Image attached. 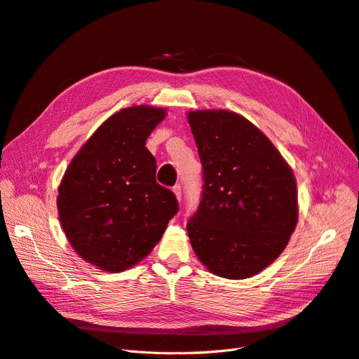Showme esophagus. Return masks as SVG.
Instances as JSON below:
<instances>
[{"instance_id":"1","label":"esophagus","mask_w":359,"mask_h":359,"mask_svg":"<svg viewBox=\"0 0 359 359\" xmlns=\"http://www.w3.org/2000/svg\"><path fill=\"white\" fill-rule=\"evenodd\" d=\"M172 191H174V194H175V197H177L178 202H181V198H182V194H181V185H180V184H178V185H175V187L172 189Z\"/></svg>"}]
</instances>
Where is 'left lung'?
<instances>
[{"label": "left lung", "instance_id": "obj_1", "mask_svg": "<svg viewBox=\"0 0 359 359\" xmlns=\"http://www.w3.org/2000/svg\"><path fill=\"white\" fill-rule=\"evenodd\" d=\"M203 194L187 231L212 274L245 280L274 262L297 218V185L289 163L250 121L224 109L187 113Z\"/></svg>", "mask_w": 359, "mask_h": 359}]
</instances>
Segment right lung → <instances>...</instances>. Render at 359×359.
<instances>
[{"label": "right lung", "mask_w": 359, "mask_h": 359, "mask_svg": "<svg viewBox=\"0 0 359 359\" xmlns=\"http://www.w3.org/2000/svg\"><path fill=\"white\" fill-rule=\"evenodd\" d=\"M165 116V109L147 104L111 114L60 181L57 210L63 233L98 269L118 274L144 259L178 210L174 193L156 182V161L146 147Z\"/></svg>", "instance_id": "obj_1"}]
</instances>
